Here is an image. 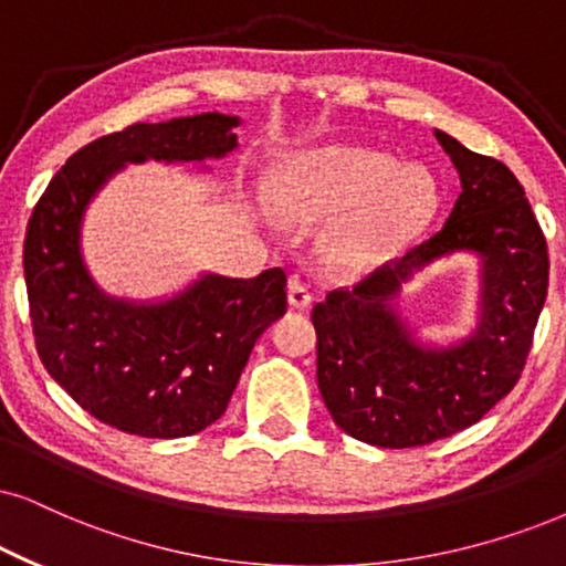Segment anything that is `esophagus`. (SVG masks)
<instances>
[{
    "label": "esophagus",
    "mask_w": 566,
    "mask_h": 566,
    "mask_svg": "<svg viewBox=\"0 0 566 566\" xmlns=\"http://www.w3.org/2000/svg\"><path fill=\"white\" fill-rule=\"evenodd\" d=\"M287 300L292 307H307L311 305V290L303 282H297V279H292L287 287Z\"/></svg>",
    "instance_id": "34e87169"
}]
</instances>
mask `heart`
Wrapping results in <instances>:
<instances>
[{"instance_id":"b5f03b06","label":"heart","mask_w":566,"mask_h":566,"mask_svg":"<svg viewBox=\"0 0 566 566\" xmlns=\"http://www.w3.org/2000/svg\"><path fill=\"white\" fill-rule=\"evenodd\" d=\"M439 206V185L420 164L360 146H326L292 156L279 171L274 209L303 230H328L324 259L366 274L397 259Z\"/></svg>"}]
</instances>
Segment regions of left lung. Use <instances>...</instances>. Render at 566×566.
<instances>
[{"label": "left lung", "mask_w": 566, "mask_h": 566, "mask_svg": "<svg viewBox=\"0 0 566 566\" xmlns=\"http://www.w3.org/2000/svg\"><path fill=\"white\" fill-rule=\"evenodd\" d=\"M436 140L462 192L431 240L313 307L318 389L334 423L384 449L423 447L478 423L525 368L546 303L548 248L517 177L452 135ZM473 252L482 263L476 332L457 346L413 339L394 297L428 262Z\"/></svg>", "instance_id": "left-lung-1"}]
</instances>
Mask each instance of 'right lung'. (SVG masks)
<instances>
[{"mask_svg": "<svg viewBox=\"0 0 566 566\" xmlns=\"http://www.w3.org/2000/svg\"><path fill=\"white\" fill-rule=\"evenodd\" d=\"M240 117L206 112L138 123L70 156L28 221L23 269L49 376L102 423L180 439L227 410L255 339L287 311V274H203L159 303L109 297L81 253L88 203L125 164L206 161L238 148Z\"/></svg>", "mask_w": 566, "mask_h": 566, "instance_id": "1", "label": "right lung"}]
</instances>
